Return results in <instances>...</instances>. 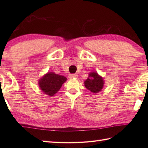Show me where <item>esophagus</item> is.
<instances>
[{"mask_svg":"<svg viewBox=\"0 0 148 148\" xmlns=\"http://www.w3.org/2000/svg\"><path fill=\"white\" fill-rule=\"evenodd\" d=\"M78 77V75L77 74H73V75H70L69 76V78L72 79V78H77Z\"/></svg>","mask_w":148,"mask_h":148,"instance_id":"esophagus-1","label":"esophagus"}]
</instances>
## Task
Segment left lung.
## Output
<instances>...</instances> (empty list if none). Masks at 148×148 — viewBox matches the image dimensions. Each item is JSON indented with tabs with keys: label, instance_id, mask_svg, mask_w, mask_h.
Returning a JSON list of instances; mask_svg holds the SVG:
<instances>
[{
	"label": "left lung",
	"instance_id": "left-lung-1",
	"mask_svg": "<svg viewBox=\"0 0 148 148\" xmlns=\"http://www.w3.org/2000/svg\"><path fill=\"white\" fill-rule=\"evenodd\" d=\"M105 81L96 71H92L88 74V78L84 82V86L93 94L99 92L104 88Z\"/></svg>",
	"mask_w": 148,
	"mask_h": 148
}]
</instances>
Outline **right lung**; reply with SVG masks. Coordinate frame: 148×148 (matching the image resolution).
<instances>
[{
  "instance_id": "1",
  "label": "right lung",
  "mask_w": 148,
  "mask_h": 148,
  "mask_svg": "<svg viewBox=\"0 0 148 148\" xmlns=\"http://www.w3.org/2000/svg\"><path fill=\"white\" fill-rule=\"evenodd\" d=\"M67 80L64 76L54 72H47L39 78L38 85L44 94L49 96H54L60 90L62 84Z\"/></svg>"
}]
</instances>
